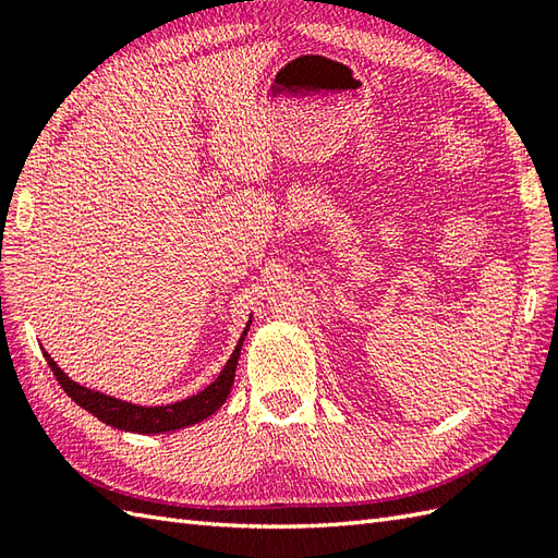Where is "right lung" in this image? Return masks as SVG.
Here are the masks:
<instances>
[{"mask_svg":"<svg viewBox=\"0 0 558 558\" xmlns=\"http://www.w3.org/2000/svg\"><path fill=\"white\" fill-rule=\"evenodd\" d=\"M244 336H246V330L242 333L240 342H236L232 357L228 360V364H225V369L220 372V376L206 390H201L198 396L174 402V405H162V408H138V405H129V402H122L117 398L96 393V390L83 388V386L71 381V378H66L62 374V369H59V366L50 360V354H47V352H45V360H47V364H50V369L59 381V386L64 388V393L74 402H78L83 410L96 414L100 422L117 426V429H124V432L162 434V432L182 429V426L196 424L201 420L210 417V414L216 412L225 400H228V393H230L232 381H234V369H236V360H240Z\"/></svg>","mask_w":558,"mask_h":558,"instance_id":"add662e5","label":"right lung"}]
</instances>
